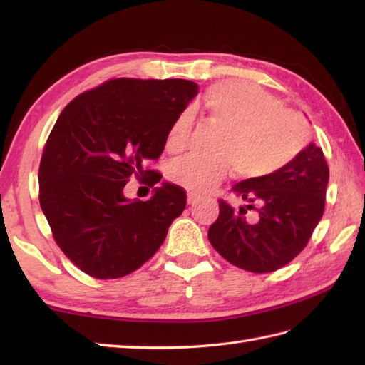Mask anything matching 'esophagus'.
<instances>
[{
	"mask_svg": "<svg viewBox=\"0 0 365 365\" xmlns=\"http://www.w3.org/2000/svg\"><path fill=\"white\" fill-rule=\"evenodd\" d=\"M197 197L195 196V195H191V192H190V195H188V204L190 205H195V204H197Z\"/></svg>",
	"mask_w": 365,
	"mask_h": 365,
	"instance_id": "1",
	"label": "esophagus"
}]
</instances>
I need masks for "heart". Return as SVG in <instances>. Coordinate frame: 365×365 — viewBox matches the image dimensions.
<instances>
[{
	"label": "heart",
	"mask_w": 365,
	"mask_h": 365,
	"mask_svg": "<svg viewBox=\"0 0 365 365\" xmlns=\"http://www.w3.org/2000/svg\"><path fill=\"white\" fill-rule=\"evenodd\" d=\"M208 118L224 127L212 158L188 155L170 165L175 183L192 195L205 196L218 188L230 168L245 180H263L287 168L309 143V128L299 115L281 110L276 100L259 88L240 81H222L205 92ZM192 128L191 111H182L169 127L165 145L180 152Z\"/></svg>",
	"instance_id": "heart-1"
}]
</instances>
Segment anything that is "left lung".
Listing matches in <instances>:
<instances>
[{
	"label": "left lung",
	"instance_id": "1",
	"mask_svg": "<svg viewBox=\"0 0 365 365\" xmlns=\"http://www.w3.org/2000/svg\"><path fill=\"white\" fill-rule=\"evenodd\" d=\"M329 168L320 145L309 144L289 166L263 180H243L220 199L208 240L224 259L251 273H271L304 250L324 210Z\"/></svg>",
	"mask_w": 365,
	"mask_h": 365
}]
</instances>
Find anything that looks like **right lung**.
Here are the masks:
<instances>
[{"mask_svg": "<svg viewBox=\"0 0 365 365\" xmlns=\"http://www.w3.org/2000/svg\"><path fill=\"white\" fill-rule=\"evenodd\" d=\"M197 89L180 78H114L59 114L38 168V202L54 242L83 273H133L185 210L187 192L174 183L155 188L149 200H130L123 188L133 177L149 188L161 180L145 163L160 158L169 127Z\"/></svg>", "mask_w": 365, "mask_h": 365, "instance_id": "obj_1", "label": "right lung"}]
</instances>
